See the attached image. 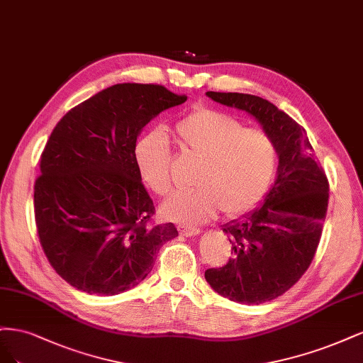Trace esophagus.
Listing matches in <instances>:
<instances>
[{
    "mask_svg": "<svg viewBox=\"0 0 363 363\" xmlns=\"http://www.w3.org/2000/svg\"><path fill=\"white\" fill-rule=\"evenodd\" d=\"M178 230L182 237H194L201 233V229H197V228H179Z\"/></svg>",
    "mask_w": 363,
    "mask_h": 363,
    "instance_id": "34e87169",
    "label": "esophagus"
}]
</instances>
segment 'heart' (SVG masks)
Returning <instances> with one entry per match:
<instances>
[{"instance_id":"heart-1","label":"heart","mask_w":363,"mask_h":363,"mask_svg":"<svg viewBox=\"0 0 363 363\" xmlns=\"http://www.w3.org/2000/svg\"><path fill=\"white\" fill-rule=\"evenodd\" d=\"M174 140L186 157L199 158L193 185L161 206V214L181 225H199L218 209L235 218L258 203L274 177L277 150L273 138L259 128H244L233 116L197 107L174 125ZM134 160L140 178L158 196L172 190V154L167 140L152 131L138 140Z\"/></svg>"}]
</instances>
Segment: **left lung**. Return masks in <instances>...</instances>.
Here are the masks:
<instances>
[{
    "mask_svg": "<svg viewBox=\"0 0 363 363\" xmlns=\"http://www.w3.org/2000/svg\"><path fill=\"white\" fill-rule=\"evenodd\" d=\"M206 95L252 114L276 145L274 185L261 206L223 226L232 258L225 267L205 272L206 282L220 296L244 305H261L282 296L309 268L325 220L329 181L313 155L305 128L274 104L247 93Z\"/></svg>",
    "mask_w": 363,
    "mask_h": 363,
    "instance_id": "8db88e82",
    "label": "left lung"
}]
</instances>
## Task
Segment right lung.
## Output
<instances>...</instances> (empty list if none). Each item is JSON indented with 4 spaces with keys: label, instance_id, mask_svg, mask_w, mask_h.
Wrapping results in <instances>:
<instances>
[{
    "label": "right lung",
    "instance_id": "obj_1",
    "mask_svg": "<svg viewBox=\"0 0 363 363\" xmlns=\"http://www.w3.org/2000/svg\"><path fill=\"white\" fill-rule=\"evenodd\" d=\"M186 101L160 84H114L69 110L52 130L34 182L42 249L57 274L87 294L114 296L150 273L173 223L155 206L134 160L143 126Z\"/></svg>",
    "mask_w": 363,
    "mask_h": 363
}]
</instances>
